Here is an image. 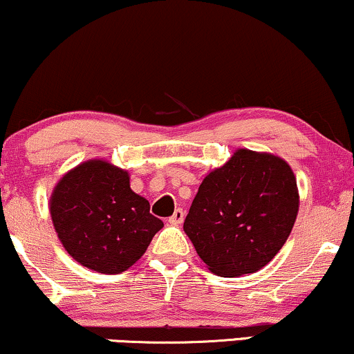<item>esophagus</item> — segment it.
<instances>
[{"instance_id":"obj_1","label":"esophagus","mask_w":354,"mask_h":354,"mask_svg":"<svg viewBox=\"0 0 354 354\" xmlns=\"http://www.w3.org/2000/svg\"><path fill=\"white\" fill-rule=\"evenodd\" d=\"M183 221H185V210L183 209H176L173 216L168 218V222L173 223V225H180V223H183Z\"/></svg>"}]
</instances>
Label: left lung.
Here are the masks:
<instances>
[{
	"mask_svg": "<svg viewBox=\"0 0 354 354\" xmlns=\"http://www.w3.org/2000/svg\"><path fill=\"white\" fill-rule=\"evenodd\" d=\"M297 210L289 165L241 149L204 178L183 229L210 271L234 277L261 270L276 257Z\"/></svg>",
	"mask_w": 354,
	"mask_h": 354,
	"instance_id": "left-lung-1",
	"label": "left lung"
}]
</instances>
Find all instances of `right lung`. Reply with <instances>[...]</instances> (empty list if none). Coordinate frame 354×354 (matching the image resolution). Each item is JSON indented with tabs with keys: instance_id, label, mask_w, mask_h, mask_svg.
I'll return each mask as SVG.
<instances>
[{
	"instance_id": "add662e5",
	"label": "right lung",
	"mask_w": 354,
	"mask_h": 354,
	"mask_svg": "<svg viewBox=\"0 0 354 354\" xmlns=\"http://www.w3.org/2000/svg\"><path fill=\"white\" fill-rule=\"evenodd\" d=\"M50 216L70 257L104 274L131 268L163 227L149 201L131 189L129 173L102 160L78 165L58 181Z\"/></svg>"
}]
</instances>
